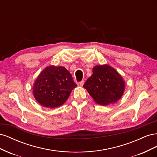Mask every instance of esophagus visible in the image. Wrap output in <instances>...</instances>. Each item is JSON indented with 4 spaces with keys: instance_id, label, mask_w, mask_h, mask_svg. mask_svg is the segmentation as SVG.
I'll use <instances>...</instances> for the list:
<instances>
[{
    "instance_id": "1",
    "label": "esophagus",
    "mask_w": 157,
    "mask_h": 157,
    "mask_svg": "<svg viewBox=\"0 0 157 157\" xmlns=\"http://www.w3.org/2000/svg\"><path fill=\"white\" fill-rule=\"evenodd\" d=\"M77 84H78V86H83V84H84V81L79 82H78V83H77Z\"/></svg>"
}]
</instances>
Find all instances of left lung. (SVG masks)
Listing matches in <instances>:
<instances>
[{"mask_svg": "<svg viewBox=\"0 0 157 157\" xmlns=\"http://www.w3.org/2000/svg\"><path fill=\"white\" fill-rule=\"evenodd\" d=\"M83 87L94 101L101 105L116 103L124 91L125 82L117 71L109 65H96Z\"/></svg>", "mask_w": 157, "mask_h": 157, "instance_id": "left-lung-1", "label": "left lung"}]
</instances>
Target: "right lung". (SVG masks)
I'll list each match as a JSON object with an SVG mask.
<instances>
[{"label": "right lung", "instance_id": "1", "mask_svg": "<svg viewBox=\"0 0 157 157\" xmlns=\"http://www.w3.org/2000/svg\"><path fill=\"white\" fill-rule=\"evenodd\" d=\"M33 96L41 105L47 108L61 106L67 100L77 86L72 75L64 67L51 65L42 71L35 80Z\"/></svg>", "mask_w": 157, "mask_h": 157}]
</instances>
